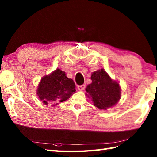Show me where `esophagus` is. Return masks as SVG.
Instances as JSON below:
<instances>
[{"instance_id": "34e87169", "label": "esophagus", "mask_w": 157, "mask_h": 157, "mask_svg": "<svg viewBox=\"0 0 157 157\" xmlns=\"http://www.w3.org/2000/svg\"><path fill=\"white\" fill-rule=\"evenodd\" d=\"M78 89L79 91H84L85 89V84H82V85H79L78 86Z\"/></svg>"}]
</instances>
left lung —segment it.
<instances>
[{
  "label": "left lung",
  "instance_id": "obj_1",
  "mask_svg": "<svg viewBox=\"0 0 157 157\" xmlns=\"http://www.w3.org/2000/svg\"><path fill=\"white\" fill-rule=\"evenodd\" d=\"M91 84L86 88V96L95 107L101 110H107L115 106L121 99V89L118 82L113 80L103 68L91 74Z\"/></svg>",
  "mask_w": 157,
  "mask_h": 157
}]
</instances>
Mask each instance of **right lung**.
<instances>
[{
  "label": "right lung",
  "instance_id": "1",
  "mask_svg": "<svg viewBox=\"0 0 157 157\" xmlns=\"http://www.w3.org/2000/svg\"><path fill=\"white\" fill-rule=\"evenodd\" d=\"M75 85L64 71L57 68L41 78L36 90L38 98L45 105H57L68 100L75 93Z\"/></svg>",
  "mask_w": 157,
  "mask_h": 157
}]
</instances>
